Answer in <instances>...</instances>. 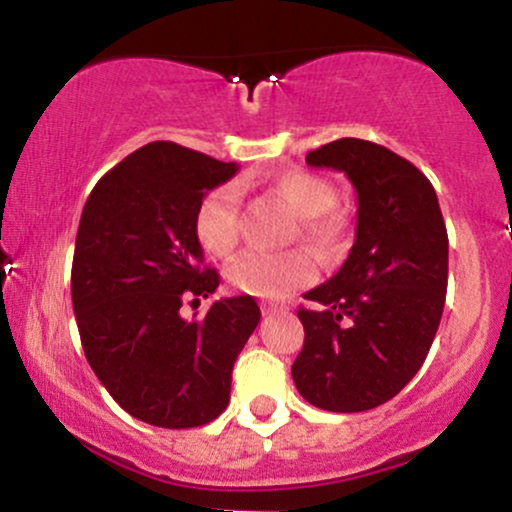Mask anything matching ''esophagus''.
Instances as JSON below:
<instances>
[{"label":"esophagus","mask_w":512,"mask_h":512,"mask_svg":"<svg viewBox=\"0 0 512 512\" xmlns=\"http://www.w3.org/2000/svg\"><path fill=\"white\" fill-rule=\"evenodd\" d=\"M286 305H276V303H264L262 305V313L264 315H279V313H286Z\"/></svg>","instance_id":"1"}]
</instances>
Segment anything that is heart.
Instances as JSON below:
<instances>
[{
  "label": "heart",
  "mask_w": 512,
  "mask_h": 512,
  "mask_svg": "<svg viewBox=\"0 0 512 512\" xmlns=\"http://www.w3.org/2000/svg\"><path fill=\"white\" fill-rule=\"evenodd\" d=\"M274 190L301 216V236L320 252L342 250L349 223L339 211L337 190L327 178L293 170L276 178ZM195 236L209 255L226 257L240 240V195L236 185H219L202 197L195 211ZM317 269L308 252L252 250L228 264L226 276L233 289L260 298H279L310 284Z\"/></svg>",
  "instance_id": "1"
}]
</instances>
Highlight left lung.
Returning <instances> with one entry per match:
<instances>
[{
  "label": "left lung",
  "mask_w": 512,
  "mask_h": 512,
  "mask_svg": "<svg viewBox=\"0 0 512 512\" xmlns=\"http://www.w3.org/2000/svg\"><path fill=\"white\" fill-rule=\"evenodd\" d=\"M342 170L358 195L356 240L327 284L298 308L305 339L293 383L317 409L385 404L424 366L448 291V231L433 185L407 158L344 137L310 151Z\"/></svg>",
  "instance_id": "obj_1"
}]
</instances>
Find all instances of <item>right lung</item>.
I'll use <instances>...</instances> for the list:
<instances>
[{
  "instance_id": "obj_1",
  "label": "right lung",
  "mask_w": 512,
  "mask_h": 512,
  "mask_svg": "<svg viewBox=\"0 0 512 512\" xmlns=\"http://www.w3.org/2000/svg\"><path fill=\"white\" fill-rule=\"evenodd\" d=\"M236 163L151 142L98 180L81 211L72 303L88 366L134 419L161 428L214 421L231 399L233 363L260 322L252 296L221 298L185 320L219 286L195 236L202 197Z\"/></svg>"
}]
</instances>
